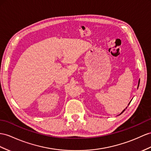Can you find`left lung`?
Returning <instances> with one entry per match:
<instances>
[{"label": "left lung", "mask_w": 151, "mask_h": 151, "mask_svg": "<svg viewBox=\"0 0 151 151\" xmlns=\"http://www.w3.org/2000/svg\"><path fill=\"white\" fill-rule=\"evenodd\" d=\"M139 84H140V80H138V87H137V88H138V87H139ZM131 100H132V99H131ZM131 101H130V102H129V104H128V105H129V104H130V103H131ZM128 105H127V106H128ZM127 107H126V109H124V110H123V111H122V112H121V114H119V115H121V114H122V113H123V112H124V111H125V110H126V109H127Z\"/></svg>", "instance_id": "obj_1"}]
</instances>
